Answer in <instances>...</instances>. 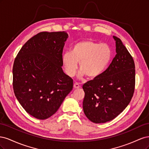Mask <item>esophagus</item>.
I'll use <instances>...</instances> for the list:
<instances>
[{
  "label": "esophagus",
  "instance_id": "1",
  "mask_svg": "<svg viewBox=\"0 0 149 149\" xmlns=\"http://www.w3.org/2000/svg\"><path fill=\"white\" fill-rule=\"evenodd\" d=\"M73 87H74V88H75V89L79 88H80V85H79V84L78 83H74Z\"/></svg>",
  "mask_w": 149,
  "mask_h": 149
}]
</instances>
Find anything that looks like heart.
Returning a JSON list of instances; mask_svg holds the SVG:
<instances>
[{"mask_svg": "<svg viewBox=\"0 0 149 149\" xmlns=\"http://www.w3.org/2000/svg\"><path fill=\"white\" fill-rule=\"evenodd\" d=\"M111 56V49L107 44L85 40L75 44L71 53L65 52L62 63L66 73L71 77L76 74L79 63V76L86 74L88 78H94L106 69Z\"/></svg>", "mask_w": 149, "mask_h": 149, "instance_id": "obj_1", "label": "heart"}]
</instances>
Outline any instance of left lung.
<instances>
[{
  "label": "left lung",
  "mask_w": 149,
  "mask_h": 149,
  "mask_svg": "<svg viewBox=\"0 0 149 149\" xmlns=\"http://www.w3.org/2000/svg\"><path fill=\"white\" fill-rule=\"evenodd\" d=\"M116 53L109 67L96 78L84 83L83 103L86 116L94 123L116 118L132 100L136 84L133 58L121 40L113 36Z\"/></svg>",
  "instance_id": "8db88e82"
}]
</instances>
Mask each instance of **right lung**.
I'll return each instance as SVG.
<instances>
[{"instance_id": "right-lung-1", "label": "right lung", "mask_w": 149, "mask_h": 149, "mask_svg": "<svg viewBox=\"0 0 149 149\" xmlns=\"http://www.w3.org/2000/svg\"><path fill=\"white\" fill-rule=\"evenodd\" d=\"M66 31H42L21 48L13 65V89L29 114L46 119L59 109L73 89V80L62 70Z\"/></svg>"}]
</instances>
